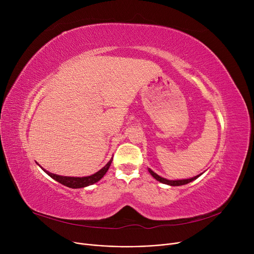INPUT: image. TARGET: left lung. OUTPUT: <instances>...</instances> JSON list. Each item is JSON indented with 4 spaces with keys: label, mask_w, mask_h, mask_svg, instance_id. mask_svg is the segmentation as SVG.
Here are the masks:
<instances>
[{
    "label": "left lung",
    "mask_w": 254,
    "mask_h": 254,
    "mask_svg": "<svg viewBox=\"0 0 254 254\" xmlns=\"http://www.w3.org/2000/svg\"><path fill=\"white\" fill-rule=\"evenodd\" d=\"M148 172L150 173L151 174V176L154 178V179H156L157 181H159V182H162V183H164V184H167V185H170V186H180V185H184V184H188V183H190V182H191V181H193V180H195L196 178H198L199 176H201L203 173H201V174H198V175H196V176H194V177H192V178H189V179H178V180H169V179H166V178H164V177H161L159 175H157L156 173H154L151 169H149L148 168Z\"/></svg>",
    "instance_id": "obj_1"
}]
</instances>
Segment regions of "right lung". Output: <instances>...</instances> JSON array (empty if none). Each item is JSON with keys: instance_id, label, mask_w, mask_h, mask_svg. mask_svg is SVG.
Segmentation results:
<instances>
[{"instance_id": "obj_1", "label": "right lung", "mask_w": 254, "mask_h": 254, "mask_svg": "<svg viewBox=\"0 0 254 254\" xmlns=\"http://www.w3.org/2000/svg\"><path fill=\"white\" fill-rule=\"evenodd\" d=\"M113 161V157H111L110 161L106 164L105 167H103L100 171H98L95 174H92L90 176H85V177H69V176H61V175H57V174H53V173H50L48 171H46L45 169L41 168L47 175H49L52 179H55L56 181L60 182L61 184L66 186V188H70V189H82V188H86V186L92 185L97 183L98 181H100L104 175L107 173V171L109 170L111 163ZM39 165V164H38Z\"/></svg>"}]
</instances>
